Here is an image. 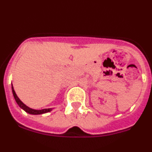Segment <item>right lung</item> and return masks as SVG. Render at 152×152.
Returning a JSON list of instances; mask_svg holds the SVG:
<instances>
[{"instance_id": "right-lung-1", "label": "right lung", "mask_w": 152, "mask_h": 152, "mask_svg": "<svg viewBox=\"0 0 152 152\" xmlns=\"http://www.w3.org/2000/svg\"><path fill=\"white\" fill-rule=\"evenodd\" d=\"M12 94H13L14 99H15V102H16L17 104L18 105V106H19L20 108H22L23 110H25L26 113H29V114H31V115L44 114V113H49V112H51L52 110H53L52 108H49V109H43V110H34V109L30 108V107H28V106H26L25 103H22V100L18 98V96H17L16 94H15V90H14L13 86H12Z\"/></svg>"}]
</instances>
